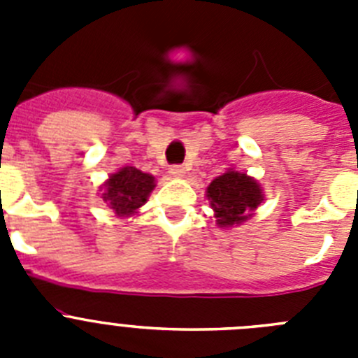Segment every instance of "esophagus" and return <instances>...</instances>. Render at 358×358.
<instances>
[{
	"mask_svg": "<svg viewBox=\"0 0 358 358\" xmlns=\"http://www.w3.org/2000/svg\"><path fill=\"white\" fill-rule=\"evenodd\" d=\"M169 173L172 177H176V179H181V177H185L186 170L182 169L181 164H173V166H170V169H169Z\"/></svg>",
	"mask_w": 358,
	"mask_h": 358,
	"instance_id": "34e87169",
	"label": "esophagus"
}]
</instances>
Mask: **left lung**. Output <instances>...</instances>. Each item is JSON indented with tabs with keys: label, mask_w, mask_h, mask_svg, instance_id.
<instances>
[{
	"label": "left lung",
	"mask_w": 358,
	"mask_h": 358,
	"mask_svg": "<svg viewBox=\"0 0 358 358\" xmlns=\"http://www.w3.org/2000/svg\"><path fill=\"white\" fill-rule=\"evenodd\" d=\"M206 197L217 218V226L229 229L255 215L256 208L264 201V189L255 177L227 169L210 182Z\"/></svg>",
	"instance_id": "obj_1"
}]
</instances>
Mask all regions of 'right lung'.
<instances>
[{
	"label": "right lung",
	"mask_w": 358,
	"mask_h": 358,
	"mask_svg": "<svg viewBox=\"0 0 358 358\" xmlns=\"http://www.w3.org/2000/svg\"><path fill=\"white\" fill-rule=\"evenodd\" d=\"M156 188V177L145 173L134 166H123L110 173L109 179L100 186L102 199L118 218H129L140 213V208Z\"/></svg>",
	"instance_id": "add662e5"
}]
</instances>
